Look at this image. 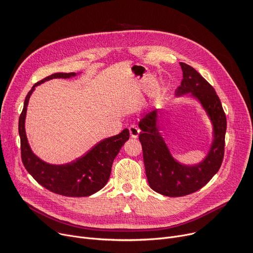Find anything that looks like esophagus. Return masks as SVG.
<instances>
[{
    "instance_id": "obj_1",
    "label": "esophagus",
    "mask_w": 253,
    "mask_h": 253,
    "mask_svg": "<svg viewBox=\"0 0 253 253\" xmlns=\"http://www.w3.org/2000/svg\"><path fill=\"white\" fill-rule=\"evenodd\" d=\"M129 131H130V135L131 137H133V138H136V137H138L139 135V132H140V129L135 126V125H132L129 127Z\"/></svg>"
}]
</instances>
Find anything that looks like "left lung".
Segmentation results:
<instances>
[{
	"label": "left lung",
	"mask_w": 253,
	"mask_h": 253,
	"mask_svg": "<svg viewBox=\"0 0 253 253\" xmlns=\"http://www.w3.org/2000/svg\"><path fill=\"white\" fill-rule=\"evenodd\" d=\"M182 81L176 88L177 97L197 98L213 124L214 139L208 155L196 166H183L171 156L157 125V110L146 114L139 122L146 176L150 188L167 197H182L202 189L219 170L225 148L226 115L214 87L194 67L179 62Z\"/></svg>",
	"instance_id": "8db88e82"
}]
</instances>
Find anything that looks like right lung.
<instances>
[{
    "label": "right lung",
    "instance_id": "obj_1",
    "mask_svg": "<svg viewBox=\"0 0 253 253\" xmlns=\"http://www.w3.org/2000/svg\"><path fill=\"white\" fill-rule=\"evenodd\" d=\"M76 73H58L36 83L25 98L24 107L19 118V135L21 140V158L27 171L42 187L48 191L66 197H87L103 189L110 177L115 157L129 139V130L124 129L100 141L84 156L70 164L54 166L44 163L31 150L25 132V118L28 102L36 85L52 80L68 79Z\"/></svg>",
    "mask_w": 253,
    "mask_h": 253
}]
</instances>
